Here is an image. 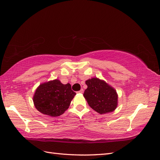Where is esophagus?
<instances>
[{"instance_id":"34e87169","label":"esophagus","mask_w":160,"mask_h":160,"mask_svg":"<svg viewBox=\"0 0 160 160\" xmlns=\"http://www.w3.org/2000/svg\"><path fill=\"white\" fill-rule=\"evenodd\" d=\"M83 89H81L80 91H77V93H83Z\"/></svg>"}]
</instances>
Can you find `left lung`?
<instances>
[{"mask_svg":"<svg viewBox=\"0 0 160 160\" xmlns=\"http://www.w3.org/2000/svg\"><path fill=\"white\" fill-rule=\"evenodd\" d=\"M88 85L83 93L90 107L100 114L113 111L118 106L117 92L105 81L92 78L85 81Z\"/></svg>","mask_w":160,"mask_h":160,"instance_id":"obj_1","label":"left lung"}]
</instances>
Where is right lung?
<instances>
[{
  "label": "right lung",
  "mask_w": 160,
  "mask_h": 160,
  "mask_svg": "<svg viewBox=\"0 0 160 160\" xmlns=\"http://www.w3.org/2000/svg\"><path fill=\"white\" fill-rule=\"evenodd\" d=\"M76 95L69 83L62 84L58 79L41 84L35 91L33 102L42 114L57 117L69 108Z\"/></svg>",
  "instance_id": "obj_1"
}]
</instances>
